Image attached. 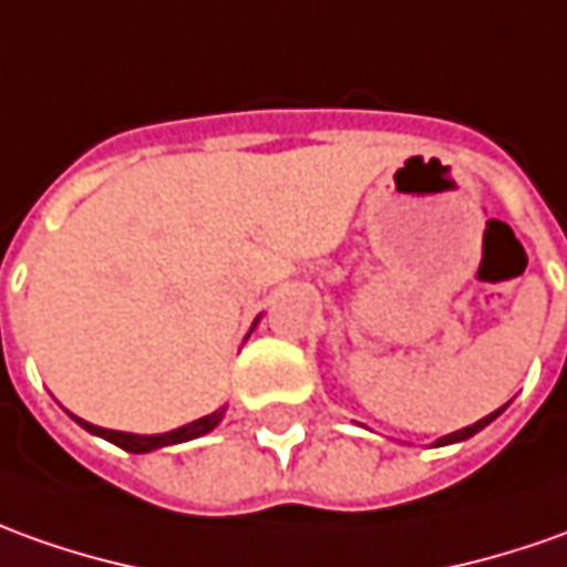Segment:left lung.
<instances>
[{
  "label": "left lung",
  "mask_w": 567,
  "mask_h": 567,
  "mask_svg": "<svg viewBox=\"0 0 567 567\" xmlns=\"http://www.w3.org/2000/svg\"><path fill=\"white\" fill-rule=\"evenodd\" d=\"M503 410H506V406H499V410H496V413L484 415V419H477L475 425H468V429H462V431H453V434H446V437H441V441H437V446H444V444H456V441H465V437H472V434H477V431L484 429V425H491V422H494L496 415L503 413Z\"/></svg>",
  "instance_id": "left-lung-1"
}]
</instances>
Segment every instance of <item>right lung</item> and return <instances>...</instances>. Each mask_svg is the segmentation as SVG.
I'll use <instances>...</instances> for the list:
<instances>
[{
  "instance_id": "add662e5",
  "label": "right lung",
  "mask_w": 567,
  "mask_h": 567,
  "mask_svg": "<svg viewBox=\"0 0 567 567\" xmlns=\"http://www.w3.org/2000/svg\"><path fill=\"white\" fill-rule=\"evenodd\" d=\"M226 413V406L217 410V413L204 415V419H195V422H188L183 429L167 431V434H126V431H111V429H99V425H90V422H83V419H76V425H83V429L90 431V434H99V437H105L111 444H117L126 453H152L157 446H171V444H183V441H195V437H202L207 431H214L219 425V419Z\"/></svg>"
}]
</instances>
